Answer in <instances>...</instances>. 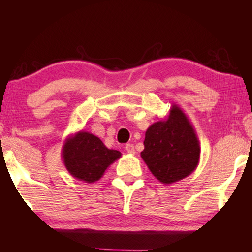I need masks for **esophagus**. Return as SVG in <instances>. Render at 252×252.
Listing matches in <instances>:
<instances>
[{"instance_id": "1", "label": "esophagus", "mask_w": 252, "mask_h": 252, "mask_svg": "<svg viewBox=\"0 0 252 252\" xmlns=\"http://www.w3.org/2000/svg\"><path fill=\"white\" fill-rule=\"evenodd\" d=\"M126 151L127 154H131V155H134L135 151H134V146H133V144H126Z\"/></svg>"}]
</instances>
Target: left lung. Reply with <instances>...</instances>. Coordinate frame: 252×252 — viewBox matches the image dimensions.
<instances>
[{"mask_svg": "<svg viewBox=\"0 0 252 252\" xmlns=\"http://www.w3.org/2000/svg\"><path fill=\"white\" fill-rule=\"evenodd\" d=\"M141 157L155 178L164 185L194 172L200 158L199 140L181 107L173 104L167 119L148 127Z\"/></svg>", "mask_w": 252, "mask_h": 252, "instance_id": "1", "label": "left lung"}]
</instances>
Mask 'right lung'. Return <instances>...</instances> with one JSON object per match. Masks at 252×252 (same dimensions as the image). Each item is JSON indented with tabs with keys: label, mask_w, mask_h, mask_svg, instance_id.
Instances as JSON below:
<instances>
[{
	"label": "right lung",
	"mask_w": 252,
	"mask_h": 252,
	"mask_svg": "<svg viewBox=\"0 0 252 252\" xmlns=\"http://www.w3.org/2000/svg\"><path fill=\"white\" fill-rule=\"evenodd\" d=\"M121 155L119 151L107 148L99 137L85 131L68 136L62 149L63 162L68 172L85 183L98 181Z\"/></svg>",
	"instance_id": "add662e5"
}]
</instances>
